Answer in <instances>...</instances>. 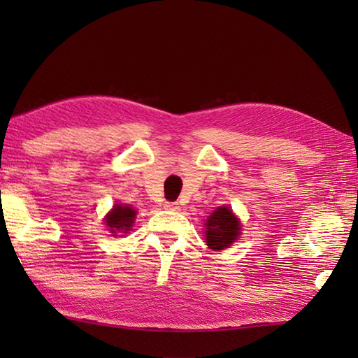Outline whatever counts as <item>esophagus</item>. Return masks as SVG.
I'll return each instance as SVG.
<instances>
[{"mask_svg": "<svg viewBox=\"0 0 358 358\" xmlns=\"http://www.w3.org/2000/svg\"><path fill=\"white\" fill-rule=\"evenodd\" d=\"M164 209L172 210V212H178L180 210V204L177 201H166L164 203Z\"/></svg>", "mask_w": 358, "mask_h": 358, "instance_id": "obj_1", "label": "esophagus"}]
</instances>
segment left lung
<instances>
[{
    "label": "left lung",
    "mask_w": 358,
    "mask_h": 358,
    "mask_svg": "<svg viewBox=\"0 0 358 358\" xmlns=\"http://www.w3.org/2000/svg\"><path fill=\"white\" fill-rule=\"evenodd\" d=\"M240 235V222L226 206L212 212L206 222V243L210 249L222 250L231 246Z\"/></svg>",
    "instance_id": "8db88e82"
}]
</instances>
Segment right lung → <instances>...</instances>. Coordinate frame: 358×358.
Returning a JSON list of instances; mask_svg holds the SVG:
<instances>
[{"mask_svg":"<svg viewBox=\"0 0 358 358\" xmlns=\"http://www.w3.org/2000/svg\"><path fill=\"white\" fill-rule=\"evenodd\" d=\"M135 209L131 206H123V204H117L115 208L109 212L106 217V226H109L110 232H127L131 231L135 218Z\"/></svg>","mask_w":358,"mask_h":358,"instance_id":"add662e5","label":"right lung"}]
</instances>
